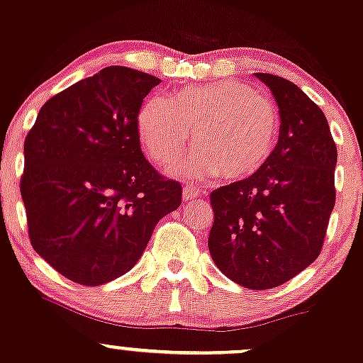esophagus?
<instances>
[{"label":"esophagus","mask_w":363,"mask_h":363,"mask_svg":"<svg viewBox=\"0 0 363 363\" xmlns=\"http://www.w3.org/2000/svg\"><path fill=\"white\" fill-rule=\"evenodd\" d=\"M200 193L196 188H193V186H186L184 191H182V200L184 201H193L196 200V198H200Z\"/></svg>","instance_id":"34e87169"}]
</instances>
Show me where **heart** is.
Instances as JSON below:
<instances>
[{
  "label": "heart",
  "mask_w": 363,
  "mask_h": 363,
  "mask_svg": "<svg viewBox=\"0 0 363 363\" xmlns=\"http://www.w3.org/2000/svg\"><path fill=\"white\" fill-rule=\"evenodd\" d=\"M198 146L182 169L194 179L220 172L240 181L255 174L272 156L280 116L269 99L249 85L223 82L186 89L174 99H147L137 116L144 151L156 163H170L191 140Z\"/></svg>",
  "instance_id": "obj_1"
}]
</instances>
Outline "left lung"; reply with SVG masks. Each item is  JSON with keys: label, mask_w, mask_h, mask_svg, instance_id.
I'll return each mask as SVG.
<instances>
[{"label": "left lung", "mask_w": 363, "mask_h": 363, "mask_svg": "<svg viewBox=\"0 0 363 363\" xmlns=\"http://www.w3.org/2000/svg\"><path fill=\"white\" fill-rule=\"evenodd\" d=\"M255 76L278 104V143L255 174L211 193L208 250L230 280L264 291L320 255L335 203L337 150L325 114L299 86L268 72Z\"/></svg>", "instance_id": "left-lung-1"}]
</instances>
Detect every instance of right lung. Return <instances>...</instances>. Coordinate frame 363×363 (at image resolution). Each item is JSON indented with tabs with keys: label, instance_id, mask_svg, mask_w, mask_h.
<instances>
[{
	"label": "right lung",
	"instance_id": "right-lung-1",
	"mask_svg": "<svg viewBox=\"0 0 363 363\" xmlns=\"http://www.w3.org/2000/svg\"><path fill=\"white\" fill-rule=\"evenodd\" d=\"M160 78L109 66L53 95L24 143L33 249L67 280L102 285L135 266L182 188L140 151L137 116Z\"/></svg>",
	"mask_w": 363,
	"mask_h": 363
}]
</instances>
